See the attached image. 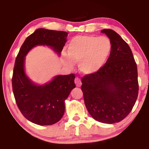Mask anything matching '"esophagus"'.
I'll list each match as a JSON object with an SVG mask.
<instances>
[{
  "label": "esophagus",
  "mask_w": 149,
  "mask_h": 149,
  "mask_svg": "<svg viewBox=\"0 0 149 149\" xmlns=\"http://www.w3.org/2000/svg\"><path fill=\"white\" fill-rule=\"evenodd\" d=\"M75 84L77 87H81V81L79 77H75Z\"/></svg>",
  "instance_id": "esophagus-1"
}]
</instances>
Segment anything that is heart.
<instances>
[{
    "label": "heart",
    "mask_w": 149,
    "mask_h": 149,
    "mask_svg": "<svg viewBox=\"0 0 149 149\" xmlns=\"http://www.w3.org/2000/svg\"><path fill=\"white\" fill-rule=\"evenodd\" d=\"M112 49L111 40L107 36L78 35L68 45V64H79V70L84 75L99 72L107 61Z\"/></svg>",
    "instance_id": "heart-1"
}]
</instances>
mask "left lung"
<instances>
[{
    "label": "left lung",
    "instance_id": "left-lung-1",
    "mask_svg": "<svg viewBox=\"0 0 149 149\" xmlns=\"http://www.w3.org/2000/svg\"><path fill=\"white\" fill-rule=\"evenodd\" d=\"M111 40L112 49L99 72L82 77L85 104L98 122L114 123L132 111L139 93L137 64L128 44L116 32L102 29Z\"/></svg>",
    "mask_w": 149,
    "mask_h": 149
}]
</instances>
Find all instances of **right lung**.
<instances>
[{
	"mask_svg": "<svg viewBox=\"0 0 149 149\" xmlns=\"http://www.w3.org/2000/svg\"><path fill=\"white\" fill-rule=\"evenodd\" d=\"M68 33L37 29L25 40L17 54L12 78V90L17 107L30 122L40 125H52L61 119L64 100L75 87V74L57 75L51 81L37 85L26 76L25 56L37 45H47L59 55L66 42Z\"/></svg>",
	"mask_w": 149,
	"mask_h": 149,
	"instance_id": "obj_1",
	"label": "right lung"
}]
</instances>
